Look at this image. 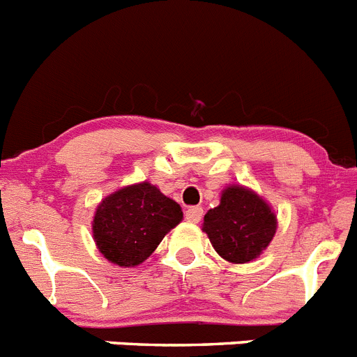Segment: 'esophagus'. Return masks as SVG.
Instances as JSON below:
<instances>
[{
  "mask_svg": "<svg viewBox=\"0 0 357 357\" xmlns=\"http://www.w3.org/2000/svg\"><path fill=\"white\" fill-rule=\"evenodd\" d=\"M202 216H204V209H202V207L193 206L185 209V220H188V222L198 223L202 220Z\"/></svg>",
  "mask_w": 357,
  "mask_h": 357,
  "instance_id": "esophagus-1",
  "label": "esophagus"
}]
</instances>
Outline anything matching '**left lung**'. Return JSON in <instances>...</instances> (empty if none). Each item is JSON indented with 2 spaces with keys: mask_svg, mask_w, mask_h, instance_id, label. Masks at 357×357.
Here are the masks:
<instances>
[{
  "mask_svg": "<svg viewBox=\"0 0 357 357\" xmlns=\"http://www.w3.org/2000/svg\"><path fill=\"white\" fill-rule=\"evenodd\" d=\"M277 218L266 202L239 185L223 191L220 206L204 216V232L230 263H248L270 245Z\"/></svg>",
  "mask_w": 357,
  "mask_h": 357,
  "instance_id": "obj_1",
  "label": "left lung"
}]
</instances>
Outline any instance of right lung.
<instances>
[{"label": "right lung", "mask_w": 357, "mask_h": 357, "mask_svg": "<svg viewBox=\"0 0 357 357\" xmlns=\"http://www.w3.org/2000/svg\"><path fill=\"white\" fill-rule=\"evenodd\" d=\"M181 220V206L164 197L155 185L148 182L128 185L98 206L94 241L110 263L130 268L150 257Z\"/></svg>", "instance_id": "1"}]
</instances>
